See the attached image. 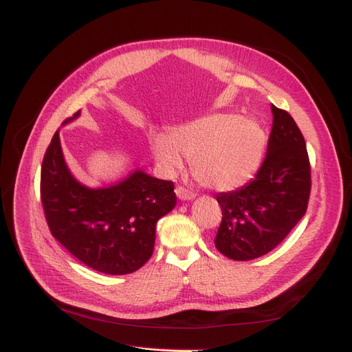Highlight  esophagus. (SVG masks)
Listing matches in <instances>:
<instances>
[{
    "label": "esophagus",
    "instance_id": "esophagus-1",
    "mask_svg": "<svg viewBox=\"0 0 352 352\" xmlns=\"http://www.w3.org/2000/svg\"><path fill=\"white\" fill-rule=\"evenodd\" d=\"M175 192L177 195V198L182 199V201H189V199H194L195 198V194L192 192V190H189V189H186L184 186H176Z\"/></svg>",
    "mask_w": 352,
    "mask_h": 352
}]
</instances>
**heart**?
Returning a JSON list of instances; mask_svg holds the SVG:
<instances>
[{
	"instance_id": "obj_1",
	"label": "heart",
	"mask_w": 352,
	"mask_h": 352,
	"mask_svg": "<svg viewBox=\"0 0 352 352\" xmlns=\"http://www.w3.org/2000/svg\"><path fill=\"white\" fill-rule=\"evenodd\" d=\"M168 140L157 138L154 154L166 173H175L190 158V167L202 185L232 190L247 184L257 172L264 146V132L252 120L236 116H211L177 127Z\"/></svg>"
}]
</instances>
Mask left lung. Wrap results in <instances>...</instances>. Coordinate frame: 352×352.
<instances>
[{"mask_svg":"<svg viewBox=\"0 0 352 352\" xmlns=\"http://www.w3.org/2000/svg\"><path fill=\"white\" fill-rule=\"evenodd\" d=\"M267 153L250 184L216 197L221 223L216 248L230 260L248 261L270 252L307 211L311 190L310 160L292 116L272 104Z\"/></svg>","mask_w":352,"mask_h":352,"instance_id":"1","label":"left lung"}]
</instances>
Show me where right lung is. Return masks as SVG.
Here are the masks:
<instances>
[{"label": "right lung", "mask_w": 352, "mask_h": 352, "mask_svg": "<svg viewBox=\"0 0 352 352\" xmlns=\"http://www.w3.org/2000/svg\"><path fill=\"white\" fill-rule=\"evenodd\" d=\"M41 201L51 235L72 255L97 272L129 274L151 258L155 225L173 210L176 194L173 182L141 170L109 188L83 186L69 172L56 132L42 160Z\"/></svg>", "instance_id": "right-lung-1"}]
</instances>
